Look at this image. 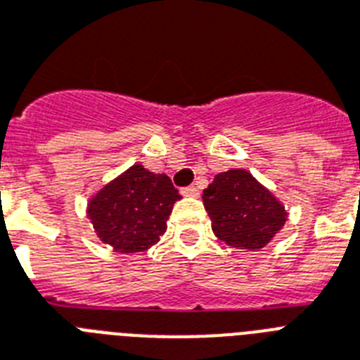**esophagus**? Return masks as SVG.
I'll use <instances>...</instances> for the list:
<instances>
[{"label":"esophagus","mask_w":360,"mask_h":360,"mask_svg":"<svg viewBox=\"0 0 360 360\" xmlns=\"http://www.w3.org/2000/svg\"><path fill=\"white\" fill-rule=\"evenodd\" d=\"M182 195H186V197H198V189L195 186H189V188L182 189Z\"/></svg>","instance_id":"esophagus-1"}]
</instances>
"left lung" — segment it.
Returning a JSON list of instances; mask_svg holds the SVG:
<instances>
[{
  "label": "left lung",
  "mask_w": 360,
  "mask_h": 360,
  "mask_svg": "<svg viewBox=\"0 0 360 360\" xmlns=\"http://www.w3.org/2000/svg\"><path fill=\"white\" fill-rule=\"evenodd\" d=\"M202 202L214 234L226 245L247 251L266 247L288 217L283 202L245 169L215 174Z\"/></svg>",
  "instance_id": "left-lung-1"
}]
</instances>
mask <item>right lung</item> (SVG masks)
<instances>
[{"label": "right lung", "mask_w": 360, "mask_h": 360, "mask_svg": "<svg viewBox=\"0 0 360 360\" xmlns=\"http://www.w3.org/2000/svg\"><path fill=\"white\" fill-rule=\"evenodd\" d=\"M178 198L167 174H154L135 163L91 197L87 217L96 236L115 252H141L165 234Z\"/></svg>", "instance_id": "1"}]
</instances>
